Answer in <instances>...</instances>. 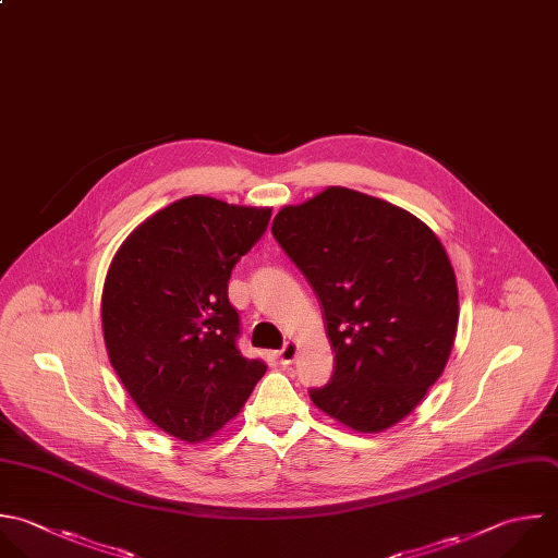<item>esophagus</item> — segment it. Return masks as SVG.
Returning a JSON list of instances; mask_svg holds the SVG:
<instances>
[{"label": "esophagus", "instance_id": "esophagus-1", "mask_svg": "<svg viewBox=\"0 0 558 558\" xmlns=\"http://www.w3.org/2000/svg\"><path fill=\"white\" fill-rule=\"evenodd\" d=\"M296 353H299V344H296L294 340H288V342L277 351V357H279L281 364H292L294 357H296Z\"/></svg>", "mask_w": 558, "mask_h": 558}]
</instances>
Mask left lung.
Returning <instances> with one entry per match:
<instances>
[{"instance_id":"1","label":"left lung","mask_w":558,"mask_h":558,"mask_svg":"<svg viewBox=\"0 0 558 558\" xmlns=\"http://www.w3.org/2000/svg\"><path fill=\"white\" fill-rule=\"evenodd\" d=\"M272 235L310 281L336 368L310 397L357 432L405 418L440 377L458 327V286L436 233L386 201L327 187L283 207Z\"/></svg>"}]
</instances>
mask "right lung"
I'll return each mask as SVG.
<instances>
[{
  "label": "right lung",
  "mask_w": 558,
  "mask_h": 558,
  "mask_svg": "<svg viewBox=\"0 0 558 558\" xmlns=\"http://www.w3.org/2000/svg\"><path fill=\"white\" fill-rule=\"evenodd\" d=\"M272 209L187 196L144 220L118 248L102 290L111 366L163 432L201 442L222 429L266 373L240 353L233 266Z\"/></svg>",
  "instance_id": "right-lung-1"
}]
</instances>
